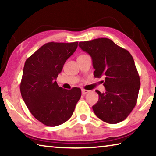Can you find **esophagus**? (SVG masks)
<instances>
[{"instance_id":"34e87169","label":"esophagus","mask_w":156,"mask_h":156,"mask_svg":"<svg viewBox=\"0 0 156 156\" xmlns=\"http://www.w3.org/2000/svg\"><path fill=\"white\" fill-rule=\"evenodd\" d=\"M89 91L88 90H86V89H82V94L83 95H85L86 94L89 93Z\"/></svg>"}]
</instances>
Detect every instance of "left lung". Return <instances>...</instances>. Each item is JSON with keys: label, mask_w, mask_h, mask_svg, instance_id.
<instances>
[{"label": "left lung", "mask_w": 156, "mask_h": 156, "mask_svg": "<svg viewBox=\"0 0 156 156\" xmlns=\"http://www.w3.org/2000/svg\"><path fill=\"white\" fill-rule=\"evenodd\" d=\"M78 45L91 57L94 77L105 76L106 91H96L99 99L92 107L95 114L109 124L122 122L135 107L140 87L133 57L106 38L80 42Z\"/></svg>", "instance_id": "8db88e82"}]
</instances>
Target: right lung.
I'll use <instances>...</instances> for the list:
<instances>
[{
	"mask_svg": "<svg viewBox=\"0 0 156 156\" xmlns=\"http://www.w3.org/2000/svg\"><path fill=\"white\" fill-rule=\"evenodd\" d=\"M78 43H46L25 61L20 85L21 96L34 117L47 126H56L67 121L80 98V88L67 90L56 81Z\"/></svg>",
	"mask_w": 156,
	"mask_h": 156,
	"instance_id": "obj_1",
	"label": "right lung"
}]
</instances>
